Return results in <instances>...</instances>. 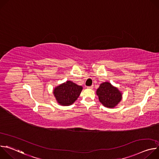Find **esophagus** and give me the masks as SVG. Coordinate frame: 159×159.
<instances>
[{"label":"esophagus","mask_w":159,"mask_h":159,"mask_svg":"<svg viewBox=\"0 0 159 159\" xmlns=\"http://www.w3.org/2000/svg\"><path fill=\"white\" fill-rule=\"evenodd\" d=\"M87 89H93V85L89 86V87H87Z\"/></svg>","instance_id":"esophagus-1"}]
</instances>
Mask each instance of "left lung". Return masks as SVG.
Returning <instances> with one entry per match:
<instances>
[{
    "label": "left lung",
    "instance_id": "1",
    "mask_svg": "<svg viewBox=\"0 0 159 159\" xmlns=\"http://www.w3.org/2000/svg\"><path fill=\"white\" fill-rule=\"evenodd\" d=\"M96 94L101 104L109 108L116 107L122 99L121 92L109 82L100 84L96 90Z\"/></svg>",
    "mask_w": 159,
    "mask_h": 159
}]
</instances>
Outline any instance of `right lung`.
Returning <instances> with one entry per match:
<instances>
[{"mask_svg":"<svg viewBox=\"0 0 159 159\" xmlns=\"http://www.w3.org/2000/svg\"><path fill=\"white\" fill-rule=\"evenodd\" d=\"M83 87L68 80L57 86L53 89V95L61 106H70L79 97Z\"/></svg>","mask_w":159,"mask_h":159,"instance_id":"add662e5","label":"right lung"}]
</instances>
